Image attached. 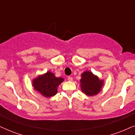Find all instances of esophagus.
I'll return each instance as SVG.
<instances>
[{
    "label": "esophagus",
    "instance_id": "obj_1",
    "mask_svg": "<svg viewBox=\"0 0 135 135\" xmlns=\"http://www.w3.org/2000/svg\"><path fill=\"white\" fill-rule=\"evenodd\" d=\"M68 81H73V78L70 77V76H69V77L68 78Z\"/></svg>",
    "mask_w": 135,
    "mask_h": 135
}]
</instances>
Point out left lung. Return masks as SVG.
Masks as SVG:
<instances>
[{
  "instance_id": "obj_1",
  "label": "left lung",
  "mask_w": 135,
  "mask_h": 135,
  "mask_svg": "<svg viewBox=\"0 0 135 135\" xmlns=\"http://www.w3.org/2000/svg\"><path fill=\"white\" fill-rule=\"evenodd\" d=\"M80 88L86 96H93L102 90L104 84V79H99L98 76L89 71L83 72L81 75Z\"/></svg>"
}]
</instances>
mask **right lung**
Listing matches in <instances>:
<instances>
[{"mask_svg":"<svg viewBox=\"0 0 135 135\" xmlns=\"http://www.w3.org/2000/svg\"><path fill=\"white\" fill-rule=\"evenodd\" d=\"M64 81V78L56 77L54 73L47 71L34 78L32 80V86L42 96L51 98L57 94L58 86Z\"/></svg>","mask_w":135,"mask_h":135,"instance_id":"add662e5","label":"right lung"}]
</instances>
